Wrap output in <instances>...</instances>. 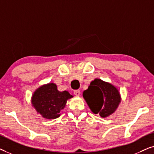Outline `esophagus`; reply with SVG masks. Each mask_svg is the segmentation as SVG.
Here are the masks:
<instances>
[{
	"label": "esophagus",
	"instance_id": "obj_1",
	"mask_svg": "<svg viewBox=\"0 0 154 154\" xmlns=\"http://www.w3.org/2000/svg\"><path fill=\"white\" fill-rule=\"evenodd\" d=\"M73 93H74L75 96H79L80 94H81V92H80V90H74Z\"/></svg>",
	"mask_w": 154,
	"mask_h": 154
}]
</instances>
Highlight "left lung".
<instances>
[{
    "label": "left lung",
    "mask_w": 154,
    "mask_h": 154,
    "mask_svg": "<svg viewBox=\"0 0 154 154\" xmlns=\"http://www.w3.org/2000/svg\"><path fill=\"white\" fill-rule=\"evenodd\" d=\"M83 97L91 111L106 118L116 111L121 102V96L118 88L109 82L95 79L90 82Z\"/></svg>",
    "instance_id": "obj_1"
}]
</instances>
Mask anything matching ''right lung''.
I'll return each mask as SVG.
<instances>
[{
  "label": "right lung",
  "instance_id": "add662e5",
  "mask_svg": "<svg viewBox=\"0 0 154 154\" xmlns=\"http://www.w3.org/2000/svg\"><path fill=\"white\" fill-rule=\"evenodd\" d=\"M73 97L66 90L59 91L55 83H49L35 90L31 96V102L42 117L52 120L60 116V111L64 109L67 101Z\"/></svg>",
  "mask_w": 154,
  "mask_h": 154
}]
</instances>
